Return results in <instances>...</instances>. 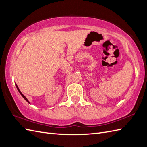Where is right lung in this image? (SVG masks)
<instances>
[{
  "instance_id": "obj_1",
  "label": "right lung",
  "mask_w": 147,
  "mask_h": 147,
  "mask_svg": "<svg viewBox=\"0 0 147 147\" xmlns=\"http://www.w3.org/2000/svg\"><path fill=\"white\" fill-rule=\"evenodd\" d=\"M15 85H16V88H17V89H18V92H20V94H21V95L22 96H23V98H24V100H26V101L27 102H28V103H29V104H30V102L28 101V99H27V98L26 97V96H24V95L23 94V93H22L21 92V91H20V88H18V85H16V83H15Z\"/></svg>"
}]
</instances>
